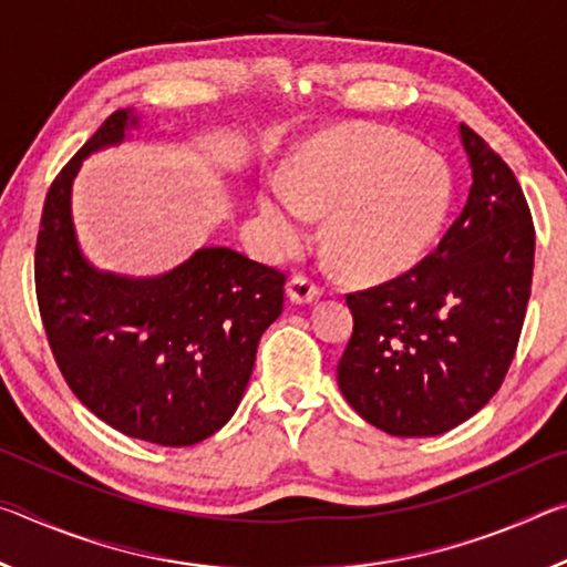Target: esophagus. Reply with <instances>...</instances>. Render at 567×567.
Returning <instances> with one entry per match:
<instances>
[{
  "label": "esophagus",
  "instance_id": "esophagus-1",
  "mask_svg": "<svg viewBox=\"0 0 567 567\" xmlns=\"http://www.w3.org/2000/svg\"><path fill=\"white\" fill-rule=\"evenodd\" d=\"M287 295H290L292 302H300V305H307V302H315L320 300L322 295V287L312 280V277H307L302 272H297L290 277V282H287Z\"/></svg>",
  "mask_w": 567,
  "mask_h": 567
}]
</instances>
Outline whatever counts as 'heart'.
Here are the masks:
<instances>
[{"label": "heart", "instance_id": "1", "mask_svg": "<svg viewBox=\"0 0 567 567\" xmlns=\"http://www.w3.org/2000/svg\"><path fill=\"white\" fill-rule=\"evenodd\" d=\"M453 175L433 152L385 130H358L302 159L297 185L267 189L260 209L285 247L307 215H330L328 245L354 277H390L415 265L443 229Z\"/></svg>", "mask_w": 567, "mask_h": 567}]
</instances>
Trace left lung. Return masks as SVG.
Here are the masks:
<instances>
[{
  "instance_id": "obj_1",
  "label": "left lung",
  "mask_w": 567,
  "mask_h": 567,
  "mask_svg": "<svg viewBox=\"0 0 567 567\" xmlns=\"http://www.w3.org/2000/svg\"><path fill=\"white\" fill-rule=\"evenodd\" d=\"M473 165L463 213L408 272L348 292L344 400L395 437L447 433L501 390L530 300L535 227L505 159L460 124Z\"/></svg>"
}]
</instances>
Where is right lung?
Returning a JSON list of instances; mask_svg holds the SVG:
<instances>
[{
    "mask_svg": "<svg viewBox=\"0 0 567 567\" xmlns=\"http://www.w3.org/2000/svg\"><path fill=\"white\" fill-rule=\"evenodd\" d=\"M114 112L47 192L34 290L56 368L84 408L147 443H203L233 417L262 332L280 318L287 275L227 247H203L157 280L84 262L70 217L82 159L124 137ZM134 122V120H130Z\"/></svg>",
    "mask_w": 567,
    "mask_h": 567,
    "instance_id": "1",
    "label": "right lung"
}]
</instances>
